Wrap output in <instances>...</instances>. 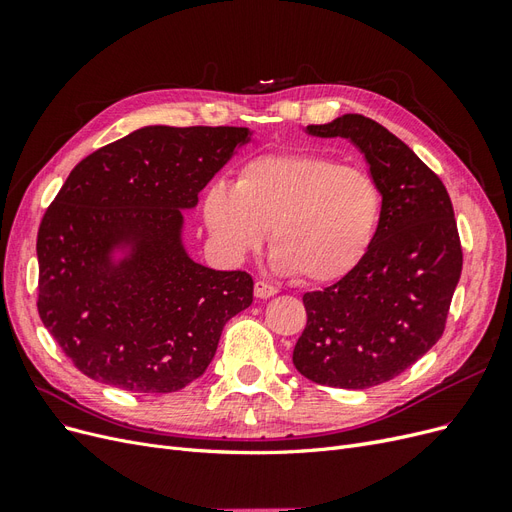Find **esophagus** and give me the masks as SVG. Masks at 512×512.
Returning a JSON list of instances; mask_svg holds the SVG:
<instances>
[{
  "label": "esophagus",
  "mask_w": 512,
  "mask_h": 512,
  "mask_svg": "<svg viewBox=\"0 0 512 512\" xmlns=\"http://www.w3.org/2000/svg\"><path fill=\"white\" fill-rule=\"evenodd\" d=\"M254 294H256V299H269V297H273V294H277V288L269 282L258 280L254 284Z\"/></svg>",
  "instance_id": "obj_1"
}]
</instances>
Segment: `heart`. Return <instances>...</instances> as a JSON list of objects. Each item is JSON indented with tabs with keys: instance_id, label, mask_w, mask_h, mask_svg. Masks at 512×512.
Here are the masks:
<instances>
[{
	"instance_id": "obj_1",
	"label": "heart",
	"mask_w": 512,
	"mask_h": 512,
	"mask_svg": "<svg viewBox=\"0 0 512 512\" xmlns=\"http://www.w3.org/2000/svg\"><path fill=\"white\" fill-rule=\"evenodd\" d=\"M203 218L230 260L265 243L273 265L309 284L342 280L361 265L382 220L378 181L320 153H271L241 166L235 188L213 183Z\"/></svg>"
}]
</instances>
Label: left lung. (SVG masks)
Wrapping results in <instances>:
<instances>
[{
  "mask_svg": "<svg viewBox=\"0 0 512 512\" xmlns=\"http://www.w3.org/2000/svg\"><path fill=\"white\" fill-rule=\"evenodd\" d=\"M307 132L361 149L380 185L382 220L359 267L303 294L307 324L292 363L312 382L369 389L444 333L463 265L455 211L440 177L378 121L348 113Z\"/></svg>",
  "mask_w": 512,
  "mask_h": 512,
  "instance_id": "obj_1",
  "label": "left lung"
}]
</instances>
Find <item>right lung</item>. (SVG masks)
I'll return each mask as SVG.
<instances>
[{"label": "right lung", "instance_id": "right-lung-1", "mask_svg": "<svg viewBox=\"0 0 512 512\" xmlns=\"http://www.w3.org/2000/svg\"><path fill=\"white\" fill-rule=\"evenodd\" d=\"M250 136L147 126L72 168L38 228V314L87 378L175 393L205 374L224 324L252 305L250 273L198 265L181 243V209Z\"/></svg>", "mask_w": 512, "mask_h": 512}]
</instances>
